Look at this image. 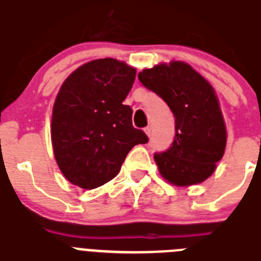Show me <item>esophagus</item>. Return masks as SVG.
Segmentation results:
<instances>
[{
    "instance_id": "34e87169",
    "label": "esophagus",
    "mask_w": 261,
    "mask_h": 261,
    "mask_svg": "<svg viewBox=\"0 0 261 261\" xmlns=\"http://www.w3.org/2000/svg\"><path fill=\"white\" fill-rule=\"evenodd\" d=\"M144 131H146V134L148 135V137H151V135H152V127H151V126H147V127L144 128Z\"/></svg>"
}]
</instances>
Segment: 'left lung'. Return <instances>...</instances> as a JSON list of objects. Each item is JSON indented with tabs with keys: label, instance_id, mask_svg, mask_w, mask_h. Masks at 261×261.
Returning <instances> with one entry per match:
<instances>
[{
	"label": "left lung",
	"instance_id": "1",
	"mask_svg": "<svg viewBox=\"0 0 261 261\" xmlns=\"http://www.w3.org/2000/svg\"><path fill=\"white\" fill-rule=\"evenodd\" d=\"M138 79L173 113V142L153 155L163 177L177 187L210 177L226 148L225 121L212 85L182 62L143 69Z\"/></svg>",
	"mask_w": 261,
	"mask_h": 261
}]
</instances>
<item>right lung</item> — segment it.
<instances>
[{
    "instance_id": "right-lung-1",
    "label": "right lung",
    "mask_w": 261,
    "mask_h": 261,
    "mask_svg": "<svg viewBox=\"0 0 261 261\" xmlns=\"http://www.w3.org/2000/svg\"><path fill=\"white\" fill-rule=\"evenodd\" d=\"M137 71L115 59L77 68L62 85L52 112L51 138L59 168L68 181L94 189L113 180L137 144L148 142L133 126L123 105Z\"/></svg>"
}]
</instances>
